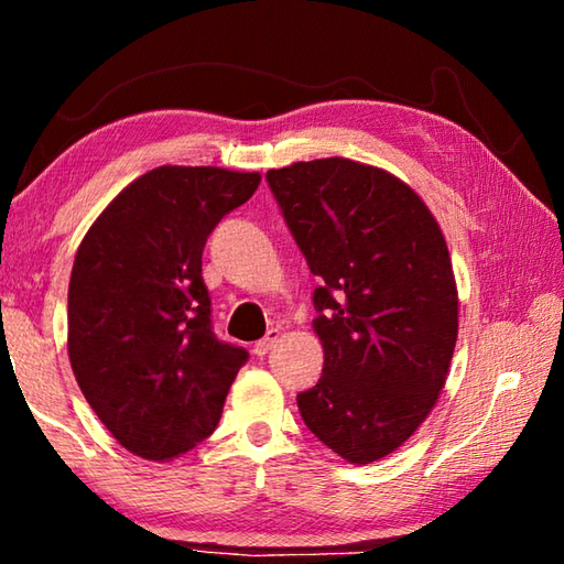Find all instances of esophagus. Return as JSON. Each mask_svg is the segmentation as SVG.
Instances as JSON below:
<instances>
[{
	"label": "esophagus",
	"mask_w": 564,
	"mask_h": 564,
	"mask_svg": "<svg viewBox=\"0 0 564 564\" xmlns=\"http://www.w3.org/2000/svg\"><path fill=\"white\" fill-rule=\"evenodd\" d=\"M279 338H281V330L279 328H271L269 333H265V338H261L259 343H253V352L259 358H263L265 352H269L275 346V343H279Z\"/></svg>",
	"instance_id": "1"
}]
</instances>
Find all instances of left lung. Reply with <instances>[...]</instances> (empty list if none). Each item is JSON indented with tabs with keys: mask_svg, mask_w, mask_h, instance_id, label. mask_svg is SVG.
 <instances>
[{
	"mask_svg": "<svg viewBox=\"0 0 564 564\" xmlns=\"http://www.w3.org/2000/svg\"><path fill=\"white\" fill-rule=\"evenodd\" d=\"M269 186L318 279L323 376L299 393L308 431L352 465L398 451L431 415L457 340V285L431 208L350 159L271 169Z\"/></svg>",
	"mask_w": 564,
	"mask_h": 564,
	"instance_id": "8db88e82",
	"label": "left lung"
}]
</instances>
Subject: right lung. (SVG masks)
Wrapping results in <instances>:
<instances>
[{
	"label": "right lung",
	"instance_id": "1",
	"mask_svg": "<svg viewBox=\"0 0 564 564\" xmlns=\"http://www.w3.org/2000/svg\"><path fill=\"white\" fill-rule=\"evenodd\" d=\"M259 184L253 171L151 169L104 208L76 251L72 370L133 455L171 460L218 425L248 352L216 338L202 256L216 224Z\"/></svg>",
	"mask_w": 564,
	"mask_h": 564
}]
</instances>
